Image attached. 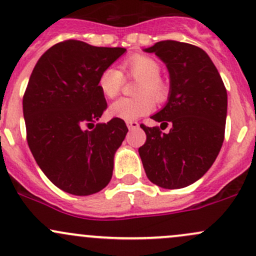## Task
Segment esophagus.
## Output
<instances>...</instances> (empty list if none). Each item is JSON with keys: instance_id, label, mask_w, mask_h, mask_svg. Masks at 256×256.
I'll list each match as a JSON object with an SVG mask.
<instances>
[{"instance_id": "esophagus-1", "label": "esophagus", "mask_w": 256, "mask_h": 256, "mask_svg": "<svg viewBox=\"0 0 256 256\" xmlns=\"http://www.w3.org/2000/svg\"><path fill=\"white\" fill-rule=\"evenodd\" d=\"M126 125H128V130H134V128H138L140 124L137 122H126Z\"/></svg>"}]
</instances>
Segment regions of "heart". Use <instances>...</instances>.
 <instances>
[{
  "label": "heart",
  "instance_id": "1",
  "mask_svg": "<svg viewBox=\"0 0 256 256\" xmlns=\"http://www.w3.org/2000/svg\"><path fill=\"white\" fill-rule=\"evenodd\" d=\"M119 69L108 66L98 78V88L106 98H114L122 91L124 76L138 80L134 98H120L109 106L108 113L115 119L134 122L150 114L154 102L162 103L169 96V86L160 78L158 62L148 56L136 54L122 63Z\"/></svg>",
  "mask_w": 256,
  "mask_h": 256
}]
</instances>
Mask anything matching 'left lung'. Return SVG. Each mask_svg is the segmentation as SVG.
<instances>
[{"label":"left lung","instance_id":"8db88e82","mask_svg":"<svg viewBox=\"0 0 256 256\" xmlns=\"http://www.w3.org/2000/svg\"><path fill=\"white\" fill-rule=\"evenodd\" d=\"M144 50L156 53L170 72L169 100L152 119L172 128L162 134L158 126L141 124L147 140L140 156L154 184L187 187L210 169L222 147L226 87L209 56L194 44L166 40Z\"/></svg>","mask_w":256,"mask_h":256}]
</instances>
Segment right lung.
Returning <instances> with one entry per match:
<instances>
[{"mask_svg": "<svg viewBox=\"0 0 256 256\" xmlns=\"http://www.w3.org/2000/svg\"><path fill=\"white\" fill-rule=\"evenodd\" d=\"M125 50L62 41L41 56L29 78L23 97L28 144L50 181L70 194L100 192L113 175L114 154L128 130L115 118L94 126L106 109L98 78ZM90 126L94 130H86Z\"/></svg>", "mask_w": 256, "mask_h": 256, "instance_id": "1", "label": "right lung"}]
</instances>
